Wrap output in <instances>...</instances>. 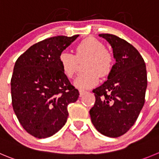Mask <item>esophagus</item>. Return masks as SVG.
Listing matches in <instances>:
<instances>
[{"instance_id":"34e87169","label":"esophagus","mask_w":159,"mask_h":159,"mask_svg":"<svg viewBox=\"0 0 159 159\" xmlns=\"http://www.w3.org/2000/svg\"><path fill=\"white\" fill-rule=\"evenodd\" d=\"M79 92H80V97H83L84 95H85L86 93H87L86 90H80V91H79Z\"/></svg>"}]
</instances>
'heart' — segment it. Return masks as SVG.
I'll return each mask as SVG.
<instances>
[{
  "mask_svg": "<svg viewBox=\"0 0 159 159\" xmlns=\"http://www.w3.org/2000/svg\"><path fill=\"white\" fill-rule=\"evenodd\" d=\"M75 55L67 51L60 54L58 61L61 70L68 78L75 75L78 61L87 58L84 73L79 75L74 81V86L80 89H89L99 82L100 75L105 77L111 72L114 58L110 51L105 48L100 40L88 37L79 43L75 48Z\"/></svg>",
  "mask_w": 159,
  "mask_h": 159,
  "instance_id": "obj_1",
  "label": "heart"
}]
</instances>
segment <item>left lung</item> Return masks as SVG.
Wrapping results in <instances>:
<instances>
[{
	"instance_id": "8db88e82",
	"label": "left lung",
	"mask_w": 159,
	"mask_h": 159,
	"mask_svg": "<svg viewBox=\"0 0 159 159\" xmlns=\"http://www.w3.org/2000/svg\"><path fill=\"white\" fill-rule=\"evenodd\" d=\"M99 37L111 45L116 62L108 80L93 90L96 101L90 115L98 132L118 137L132 127L144 105L146 66L138 51L125 40L108 33Z\"/></svg>"
}]
</instances>
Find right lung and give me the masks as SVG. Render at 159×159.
<instances>
[{
  "label": "right lung",
  "mask_w": 159,
  "mask_h": 159,
  "mask_svg": "<svg viewBox=\"0 0 159 159\" xmlns=\"http://www.w3.org/2000/svg\"><path fill=\"white\" fill-rule=\"evenodd\" d=\"M79 35L51 37L33 44L18 58L11 80L12 107L26 132L46 138L67 121L68 105L77 101L78 90L71 85L58 58Z\"/></svg>",
  "instance_id": "right-lung-1"
}]
</instances>
